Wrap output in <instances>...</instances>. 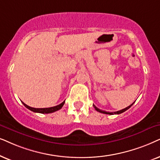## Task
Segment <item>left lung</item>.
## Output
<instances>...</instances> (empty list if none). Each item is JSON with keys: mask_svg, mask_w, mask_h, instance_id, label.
<instances>
[{"mask_svg": "<svg viewBox=\"0 0 160 160\" xmlns=\"http://www.w3.org/2000/svg\"><path fill=\"white\" fill-rule=\"evenodd\" d=\"M134 103H135V102H134L132 104V105H130L129 106H128V107H127V108H124V109H122V110H118V111H116V112H106V111H105V110H100V109H99V108H98L96 107V106H95L94 105H93V107H94L95 110H97V111L99 112H102V113L108 114V115H114V114H121V113H122V112H125V111H126L127 110H128L129 108H131V106Z\"/></svg>", "mask_w": 160, "mask_h": 160, "instance_id": "1", "label": "left lung"}]
</instances>
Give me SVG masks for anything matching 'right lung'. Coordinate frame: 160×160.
<instances>
[{
  "mask_svg": "<svg viewBox=\"0 0 160 160\" xmlns=\"http://www.w3.org/2000/svg\"><path fill=\"white\" fill-rule=\"evenodd\" d=\"M22 102V104L24 105L25 108H27L28 109H29L30 110H31V111H33V112H39V113H51V112H55V111H57V110L61 109V108H62V107H63V105H64L65 101H63L62 103L60 104V105H58L57 106H54V107H52V108H31V107H30V106L27 105L26 104H25L23 102Z\"/></svg>",
  "mask_w": 160,
  "mask_h": 160,
  "instance_id": "add662e5",
  "label": "right lung"
}]
</instances>
